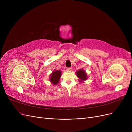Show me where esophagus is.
I'll return each instance as SVG.
<instances>
[{"mask_svg":"<svg viewBox=\"0 0 132 132\" xmlns=\"http://www.w3.org/2000/svg\"><path fill=\"white\" fill-rule=\"evenodd\" d=\"M71 69H72V68H71V67H70V68H67V70H68V71H70Z\"/></svg>","mask_w":132,"mask_h":132,"instance_id":"obj_1","label":"esophagus"}]
</instances>
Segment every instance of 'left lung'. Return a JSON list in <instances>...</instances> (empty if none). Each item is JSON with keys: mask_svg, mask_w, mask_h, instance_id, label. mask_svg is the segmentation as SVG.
Here are the masks:
<instances>
[{"mask_svg": "<svg viewBox=\"0 0 132 132\" xmlns=\"http://www.w3.org/2000/svg\"><path fill=\"white\" fill-rule=\"evenodd\" d=\"M77 76L80 79V81H82L84 80H86L87 79V75L84 70L82 69H80L77 71Z\"/></svg>", "mask_w": 132, "mask_h": 132, "instance_id": "obj_1", "label": "left lung"}]
</instances>
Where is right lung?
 <instances>
[{
	"label": "right lung",
	"mask_w": 132,
	"mask_h": 132,
	"mask_svg": "<svg viewBox=\"0 0 132 132\" xmlns=\"http://www.w3.org/2000/svg\"><path fill=\"white\" fill-rule=\"evenodd\" d=\"M61 77V71L60 70H54L51 74L50 77V81L54 85H56L59 81V79Z\"/></svg>",
	"instance_id": "add662e5"
}]
</instances>
